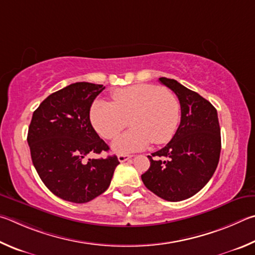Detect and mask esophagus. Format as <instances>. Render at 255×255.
Wrapping results in <instances>:
<instances>
[{
	"instance_id": "esophagus-1",
	"label": "esophagus",
	"mask_w": 255,
	"mask_h": 255,
	"mask_svg": "<svg viewBox=\"0 0 255 255\" xmlns=\"http://www.w3.org/2000/svg\"><path fill=\"white\" fill-rule=\"evenodd\" d=\"M131 158H132V155H128V154H119L118 155V159L121 163L128 161V160H130Z\"/></svg>"
}]
</instances>
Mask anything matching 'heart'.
<instances>
[{
	"label": "heart",
	"instance_id": "b5f03b06",
	"mask_svg": "<svg viewBox=\"0 0 255 255\" xmlns=\"http://www.w3.org/2000/svg\"><path fill=\"white\" fill-rule=\"evenodd\" d=\"M113 103L98 100L91 109L92 124L98 134L111 140L122 132L130 120L132 130L119 136L112 149L130 153L145 149L152 141L163 144L175 134L180 104L172 93L155 85L141 84L116 89Z\"/></svg>",
	"mask_w": 255,
	"mask_h": 255
}]
</instances>
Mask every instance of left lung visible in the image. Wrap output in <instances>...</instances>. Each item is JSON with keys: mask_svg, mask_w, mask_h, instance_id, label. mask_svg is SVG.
I'll use <instances>...</instances> for the list:
<instances>
[{"mask_svg": "<svg viewBox=\"0 0 255 255\" xmlns=\"http://www.w3.org/2000/svg\"><path fill=\"white\" fill-rule=\"evenodd\" d=\"M176 94L181 120L169 143L148 155L150 168L141 176L144 186L160 198L180 202L197 194L215 172L221 154L217 111L198 93L175 79L159 78Z\"/></svg>", "mask_w": 255, "mask_h": 255, "instance_id": "8db88e82", "label": "left lung"}]
</instances>
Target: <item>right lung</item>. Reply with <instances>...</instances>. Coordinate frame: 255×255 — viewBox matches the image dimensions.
Wrapping results in <instances>:
<instances>
[{
  "instance_id": "add662e5",
  "label": "right lung",
  "mask_w": 255,
  "mask_h": 255,
  "mask_svg": "<svg viewBox=\"0 0 255 255\" xmlns=\"http://www.w3.org/2000/svg\"><path fill=\"white\" fill-rule=\"evenodd\" d=\"M105 87L75 83L52 93L33 112L28 131L31 159L53 195L83 204L109 188L120 163L116 155L87 159L110 148L92 127L89 111Z\"/></svg>"
}]
</instances>
